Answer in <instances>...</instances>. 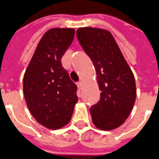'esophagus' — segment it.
I'll return each mask as SVG.
<instances>
[{
  "instance_id": "1",
  "label": "esophagus",
  "mask_w": 159,
  "mask_h": 159,
  "mask_svg": "<svg viewBox=\"0 0 159 159\" xmlns=\"http://www.w3.org/2000/svg\"><path fill=\"white\" fill-rule=\"evenodd\" d=\"M77 86L79 87V89H82V86H83V83L81 81H79L77 83Z\"/></svg>"
}]
</instances>
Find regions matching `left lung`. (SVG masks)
<instances>
[{"label":"left lung","instance_id":"obj_1","mask_svg":"<svg viewBox=\"0 0 159 159\" xmlns=\"http://www.w3.org/2000/svg\"><path fill=\"white\" fill-rule=\"evenodd\" d=\"M77 38L97 73L100 100L90 109L92 121L101 130L120 127L128 117L136 98L132 70L110 31L79 28Z\"/></svg>","mask_w":159,"mask_h":159}]
</instances>
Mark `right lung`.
I'll return each instance as SVG.
<instances>
[{"mask_svg": "<svg viewBox=\"0 0 159 159\" xmlns=\"http://www.w3.org/2000/svg\"><path fill=\"white\" fill-rule=\"evenodd\" d=\"M74 29L53 28L43 36L23 80L24 96L30 112L49 129H59L71 120L77 103V86L61 65Z\"/></svg>", "mask_w": 159, "mask_h": 159, "instance_id": "right-lung-1", "label": "right lung"}]
</instances>
